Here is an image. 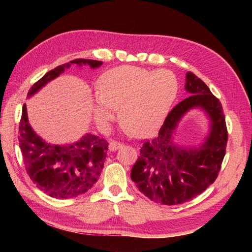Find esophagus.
<instances>
[{
    "label": "esophagus",
    "instance_id": "1",
    "mask_svg": "<svg viewBox=\"0 0 252 252\" xmlns=\"http://www.w3.org/2000/svg\"><path fill=\"white\" fill-rule=\"evenodd\" d=\"M122 145H123V144H122L121 142L110 141V143H109V150H111V151L117 150V149H119V148L122 147Z\"/></svg>",
    "mask_w": 252,
    "mask_h": 252
}]
</instances>
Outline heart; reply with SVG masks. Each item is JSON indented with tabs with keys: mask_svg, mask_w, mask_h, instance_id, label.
<instances>
[{
	"mask_svg": "<svg viewBox=\"0 0 252 252\" xmlns=\"http://www.w3.org/2000/svg\"><path fill=\"white\" fill-rule=\"evenodd\" d=\"M100 94L94 98L97 123L107 126L120 106V116L135 134L157 130L178 93L174 75L167 70L149 71L123 65L104 72L98 80Z\"/></svg>",
	"mask_w": 252,
	"mask_h": 252,
	"instance_id": "b5f03b06",
	"label": "heart"
}]
</instances>
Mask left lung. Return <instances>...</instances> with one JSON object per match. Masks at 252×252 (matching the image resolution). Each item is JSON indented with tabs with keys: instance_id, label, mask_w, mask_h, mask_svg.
Segmentation results:
<instances>
[{
	"instance_id": "1",
	"label": "left lung",
	"mask_w": 252,
	"mask_h": 252,
	"mask_svg": "<svg viewBox=\"0 0 252 252\" xmlns=\"http://www.w3.org/2000/svg\"><path fill=\"white\" fill-rule=\"evenodd\" d=\"M185 89L188 97L169 111L156 138L144 142L130 174L144 195L163 205L183 204L205 191L218 178L226 154L228 131L220 100L191 71L186 74ZM193 107L210 114L212 131L199 150L185 151L174 146L171 135Z\"/></svg>"
}]
</instances>
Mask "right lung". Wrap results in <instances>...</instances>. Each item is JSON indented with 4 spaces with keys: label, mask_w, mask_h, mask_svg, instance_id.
Listing matches in <instances>:
<instances>
[{
    "label": "right lung",
    "mask_w": 252,
    "mask_h": 252,
    "mask_svg": "<svg viewBox=\"0 0 252 252\" xmlns=\"http://www.w3.org/2000/svg\"><path fill=\"white\" fill-rule=\"evenodd\" d=\"M72 64L96 68L102 65V62L75 59L60 65L35 82L27 96L35 94ZM18 139L30 180L44 193L56 199L75 197L93 187L100 178L108 149L107 141L90 133L68 146L46 143L30 127L25 104L22 109Z\"/></svg>",
    "instance_id": "right-lung-1"
}]
</instances>
